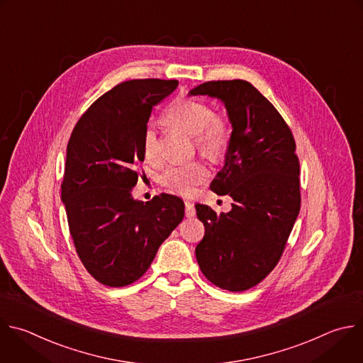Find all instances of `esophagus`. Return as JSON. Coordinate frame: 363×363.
Segmentation results:
<instances>
[{"label": "esophagus", "instance_id": "esophagus-1", "mask_svg": "<svg viewBox=\"0 0 363 363\" xmlns=\"http://www.w3.org/2000/svg\"><path fill=\"white\" fill-rule=\"evenodd\" d=\"M195 213H196V211H195L194 203L189 202V201H185V215H186V218H192V216H195Z\"/></svg>", "mask_w": 363, "mask_h": 363}]
</instances>
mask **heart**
I'll return each instance as SVG.
<instances>
[{
    "label": "heart",
    "mask_w": 363,
    "mask_h": 363,
    "mask_svg": "<svg viewBox=\"0 0 363 363\" xmlns=\"http://www.w3.org/2000/svg\"><path fill=\"white\" fill-rule=\"evenodd\" d=\"M167 123L189 137L195 138L198 150L209 160H219L228 147L229 128L225 119L215 115L213 109L196 99L177 101L165 115ZM143 152L151 162L158 161L160 147L155 128L148 125L143 135ZM208 177L206 167L201 161L172 165L161 175V184L179 195H191Z\"/></svg>",
    "instance_id": "obj_1"
}]
</instances>
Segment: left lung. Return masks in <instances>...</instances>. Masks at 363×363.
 <instances>
[{"mask_svg":"<svg viewBox=\"0 0 363 363\" xmlns=\"http://www.w3.org/2000/svg\"><path fill=\"white\" fill-rule=\"evenodd\" d=\"M189 95L222 101L232 125L223 168L211 182L213 192L232 198V209L218 215L195 205L205 226L196 261L213 285L247 291L277 267L301 209L295 140L277 108L248 81H209Z\"/></svg>","mask_w":363,"mask_h":363,"instance_id":"left-lung-1","label":"left lung"}]
</instances>
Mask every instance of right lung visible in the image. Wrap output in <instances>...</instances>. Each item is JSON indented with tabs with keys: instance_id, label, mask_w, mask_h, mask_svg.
<instances>
[{
	"instance_id": "add662e5",
	"label": "right lung",
	"mask_w": 363,
	"mask_h": 363,
	"mask_svg": "<svg viewBox=\"0 0 363 363\" xmlns=\"http://www.w3.org/2000/svg\"><path fill=\"white\" fill-rule=\"evenodd\" d=\"M177 86V79L118 84L85 111L68 141L61 199L77 254L102 285L140 279L184 219L178 196L161 194L144 203L131 194L152 108Z\"/></svg>"
}]
</instances>
